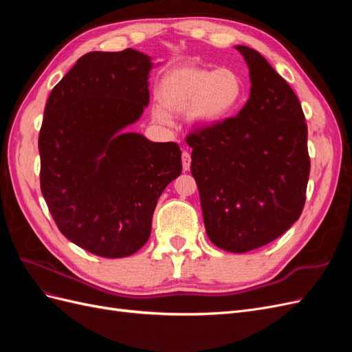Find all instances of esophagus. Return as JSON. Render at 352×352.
Instances as JSON below:
<instances>
[{"instance_id": "esophagus-1", "label": "esophagus", "mask_w": 352, "mask_h": 352, "mask_svg": "<svg viewBox=\"0 0 352 352\" xmlns=\"http://www.w3.org/2000/svg\"><path fill=\"white\" fill-rule=\"evenodd\" d=\"M182 167H184V172H188L190 168V154L188 151L182 153Z\"/></svg>"}]
</instances>
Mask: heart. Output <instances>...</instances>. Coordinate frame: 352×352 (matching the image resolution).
Segmentation results:
<instances>
[{
	"label": "heart",
	"instance_id": "heart-1",
	"mask_svg": "<svg viewBox=\"0 0 352 352\" xmlns=\"http://www.w3.org/2000/svg\"><path fill=\"white\" fill-rule=\"evenodd\" d=\"M242 95L243 82L235 70L176 67L166 73L158 83L160 107L153 110V119L160 124H170V114L188 110V120L194 126H211L235 111Z\"/></svg>",
	"mask_w": 352,
	"mask_h": 352
}]
</instances>
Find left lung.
<instances>
[{"label": "left lung", "instance_id": "1", "mask_svg": "<svg viewBox=\"0 0 352 352\" xmlns=\"http://www.w3.org/2000/svg\"><path fill=\"white\" fill-rule=\"evenodd\" d=\"M251 92L235 117L186 138L210 241L247 252L274 241L300 219L310 157L307 123L295 92L260 52L236 45Z\"/></svg>", "mask_w": 352, "mask_h": 352}]
</instances>
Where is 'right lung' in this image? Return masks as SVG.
<instances>
[{"mask_svg": "<svg viewBox=\"0 0 352 352\" xmlns=\"http://www.w3.org/2000/svg\"><path fill=\"white\" fill-rule=\"evenodd\" d=\"M153 66L132 48L88 52L45 105L42 195L63 235L100 257L122 258L144 247L160 195L182 173L176 142L123 131L150 102Z\"/></svg>", "mask_w": 352, "mask_h": 352, "instance_id": "1", "label": "right lung"}]
</instances>
